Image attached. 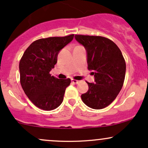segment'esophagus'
<instances>
[{"mask_svg":"<svg viewBox=\"0 0 148 148\" xmlns=\"http://www.w3.org/2000/svg\"><path fill=\"white\" fill-rule=\"evenodd\" d=\"M71 82L73 83V84H77L79 82V81H77V80H75V79H71Z\"/></svg>","mask_w":148,"mask_h":148,"instance_id":"1","label":"esophagus"}]
</instances>
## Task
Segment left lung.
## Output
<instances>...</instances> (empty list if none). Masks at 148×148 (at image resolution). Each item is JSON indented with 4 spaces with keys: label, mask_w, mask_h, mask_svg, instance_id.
Masks as SVG:
<instances>
[{
    "label": "left lung",
    "mask_w": 148,
    "mask_h": 148,
    "mask_svg": "<svg viewBox=\"0 0 148 148\" xmlns=\"http://www.w3.org/2000/svg\"><path fill=\"white\" fill-rule=\"evenodd\" d=\"M75 38L87 52L88 70H92L95 82H87L88 90L82 100L89 108L100 110L110 105L122 88L126 74V62L114 43L103 36L75 35Z\"/></svg>",
    "instance_id": "8db88e82"
}]
</instances>
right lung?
<instances>
[{
	"mask_svg": "<svg viewBox=\"0 0 148 148\" xmlns=\"http://www.w3.org/2000/svg\"><path fill=\"white\" fill-rule=\"evenodd\" d=\"M74 34L49 37L34 41L19 61L20 84L32 103L43 110H53L63 101L70 79H59L51 76L60 50L70 43Z\"/></svg>",
	"mask_w": 148,
	"mask_h": 148,
	"instance_id": "right-lung-1",
	"label": "right lung"
}]
</instances>
